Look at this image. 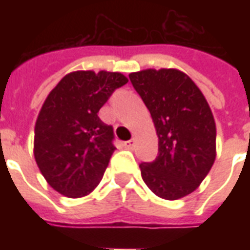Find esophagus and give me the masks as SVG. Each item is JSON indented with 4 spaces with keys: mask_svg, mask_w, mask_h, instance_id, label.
Listing matches in <instances>:
<instances>
[{
    "mask_svg": "<svg viewBox=\"0 0 250 250\" xmlns=\"http://www.w3.org/2000/svg\"><path fill=\"white\" fill-rule=\"evenodd\" d=\"M135 143H136L135 139H131V141L128 142H125V148H132V147L135 146Z\"/></svg>",
    "mask_w": 250,
    "mask_h": 250,
    "instance_id": "obj_1",
    "label": "esophagus"
}]
</instances>
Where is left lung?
<instances>
[{
    "label": "left lung",
    "instance_id": "obj_1",
    "mask_svg": "<svg viewBox=\"0 0 250 250\" xmlns=\"http://www.w3.org/2000/svg\"><path fill=\"white\" fill-rule=\"evenodd\" d=\"M151 114L158 157L141 163L152 193L174 201L198 188L215 161V122L195 83L175 68L143 69L128 75Z\"/></svg>",
    "mask_w": 250,
    "mask_h": 250
}]
</instances>
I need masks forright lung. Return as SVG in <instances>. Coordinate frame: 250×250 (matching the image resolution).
Returning <instances> with one entry per match:
<instances>
[{"label": "right lung", "mask_w": 250, "mask_h": 250, "mask_svg": "<svg viewBox=\"0 0 250 250\" xmlns=\"http://www.w3.org/2000/svg\"><path fill=\"white\" fill-rule=\"evenodd\" d=\"M128 79L120 72L76 71L46 96L35 125L33 152L46 182L68 198H82L100 184L115 151L112 125L99 109Z\"/></svg>", "instance_id": "add662e5"}]
</instances>
